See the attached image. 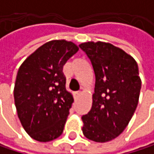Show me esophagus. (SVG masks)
Returning a JSON list of instances; mask_svg holds the SVG:
<instances>
[{"mask_svg":"<svg viewBox=\"0 0 154 154\" xmlns=\"http://www.w3.org/2000/svg\"><path fill=\"white\" fill-rule=\"evenodd\" d=\"M80 94H81L80 92H75V93H74V98H75V99H77V98L80 96Z\"/></svg>","mask_w":154,"mask_h":154,"instance_id":"34e87169","label":"esophagus"}]
</instances>
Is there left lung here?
Masks as SVG:
<instances>
[{"label": "left lung", "instance_id": "left-lung-1", "mask_svg": "<svg viewBox=\"0 0 154 154\" xmlns=\"http://www.w3.org/2000/svg\"><path fill=\"white\" fill-rule=\"evenodd\" d=\"M95 75L90 111L82 116L83 134L104 143L119 136L129 123L141 90L137 61L123 50L103 42L81 44Z\"/></svg>", "mask_w": 154, "mask_h": 154}]
</instances>
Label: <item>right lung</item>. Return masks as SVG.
<instances>
[{"label":"right lung","mask_w":154,"mask_h":154,"mask_svg":"<svg viewBox=\"0 0 154 154\" xmlns=\"http://www.w3.org/2000/svg\"><path fill=\"white\" fill-rule=\"evenodd\" d=\"M78 47L65 40L50 41L32 53L18 69L14 100L26 132L39 142L58 138L74 102L66 90L62 69Z\"/></svg>","instance_id":"1"}]
</instances>
